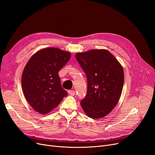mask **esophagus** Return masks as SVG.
<instances>
[{
  "mask_svg": "<svg viewBox=\"0 0 155 155\" xmlns=\"http://www.w3.org/2000/svg\"><path fill=\"white\" fill-rule=\"evenodd\" d=\"M68 94L70 95L73 96V95H75V91L74 90H70V91H68Z\"/></svg>",
  "mask_w": 155,
  "mask_h": 155,
  "instance_id": "1",
  "label": "esophagus"
}]
</instances>
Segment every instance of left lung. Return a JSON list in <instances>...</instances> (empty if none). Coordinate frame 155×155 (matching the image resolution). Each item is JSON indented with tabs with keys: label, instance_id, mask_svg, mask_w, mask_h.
Returning <instances> with one entry per match:
<instances>
[{
	"label": "left lung",
	"instance_id": "obj_1",
	"mask_svg": "<svg viewBox=\"0 0 155 155\" xmlns=\"http://www.w3.org/2000/svg\"><path fill=\"white\" fill-rule=\"evenodd\" d=\"M75 57L87 78V95L81 101V106L89 117H104L120 97L124 78L123 67L104 49L78 53Z\"/></svg>",
	"mask_w": 155,
	"mask_h": 155
}]
</instances>
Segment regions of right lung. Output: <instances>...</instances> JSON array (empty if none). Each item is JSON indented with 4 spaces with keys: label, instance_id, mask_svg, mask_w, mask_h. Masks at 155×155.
<instances>
[{
    "label": "right lung",
    "instance_id": "right-lung-1",
    "mask_svg": "<svg viewBox=\"0 0 155 155\" xmlns=\"http://www.w3.org/2000/svg\"><path fill=\"white\" fill-rule=\"evenodd\" d=\"M71 58V53L47 48L31 56L22 75V88L31 106L41 114L51 111L68 94L62 88L58 71Z\"/></svg>",
    "mask_w": 155,
    "mask_h": 155
}]
</instances>
